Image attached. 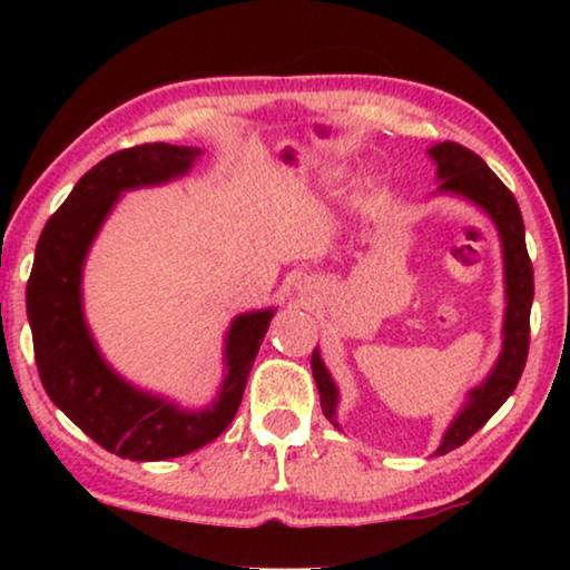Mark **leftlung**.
<instances>
[{
  "mask_svg": "<svg viewBox=\"0 0 570 570\" xmlns=\"http://www.w3.org/2000/svg\"><path fill=\"white\" fill-rule=\"evenodd\" d=\"M431 160L435 163V181L439 189L433 194H449V197H462L472 202L474 207L482 209L493 220L498 238H501L503 252V285H505V311H503V345L501 355L485 379L478 386L466 392L462 410L451 420L446 433L433 451L435 456L449 454L470 441L490 417L495 415L498 407L509 400L517 389L521 371H524L527 353H529V314H532L534 301V272L532 262L527 254L524 240V220L521 209L513 199V194L505 189L501 178L488 168V163L474 155L466 147L456 142L433 145ZM311 371L318 389V400L326 420L334 428L337 423V404L340 389L334 384L330 368H326L318 347L311 355Z\"/></svg>",
  "mask_w": 570,
  "mask_h": 570,
  "instance_id": "1",
  "label": "left lung"
}]
</instances>
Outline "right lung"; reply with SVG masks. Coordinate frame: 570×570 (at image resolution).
Wrapping results in <instances>:
<instances>
[{
  "instance_id": "add662e5",
  "label": "right lung",
  "mask_w": 570,
  "mask_h": 570,
  "mask_svg": "<svg viewBox=\"0 0 570 570\" xmlns=\"http://www.w3.org/2000/svg\"><path fill=\"white\" fill-rule=\"evenodd\" d=\"M199 155V147L153 142L92 166L46 223L28 279V322L46 394L92 441L131 462L191 454L230 425L275 316V308H259L233 318L225 332L220 389L202 410L129 384L100 355L82 308V269L92 240L124 191L176 181Z\"/></svg>"
}]
</instances>
